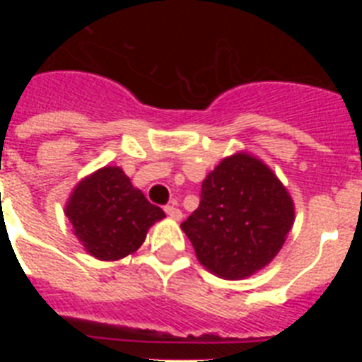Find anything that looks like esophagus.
Wrapping results in <instances>:
<instances>
[{
  "label": "esophagus",
  "mask_w": 362,
  "mask_h": 362,
  "mask_svg": "<svg viewBox=\"0 0 362 362\" xmlns=\"http://www.w3.org/2000/svg\"><path fill=\"white\" fill-rule=\"evenodd\" d=\"M165 212H166V216L172 217V219H175V221H179L181 217H183V212H181L179 209H175L174 204H168V206H165Z\"/></svg>",
  "instance_id": "esophagus-1"
}]
</instances>
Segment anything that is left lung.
Wrapping results in <instances>:
<instances>
[{
    "instance_id": "8db88e82",
    "label": "left lung",
    "mask_w": 362,
    "mask_h": 362,
    "mask_svg": "<svg viewBox=\"0 0 362 362\" xmlns=\"http://www.w3.org/2000/svg\"><path fill=\"white\" fill-rule=\"evenodd\" d=\"M293 221L292 197L270 166L238 152L204 177L199 206L181 228L206 270L235 281L272 263Z\"/></svg>"
}]
</instances>
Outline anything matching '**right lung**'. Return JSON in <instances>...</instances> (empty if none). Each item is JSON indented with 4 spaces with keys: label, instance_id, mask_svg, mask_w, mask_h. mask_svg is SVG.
I'll use <instances>...</instances> for the list:
<instances>
[{
    "label": "right lung",
    "instance_id": "1",
    "mask_svg": "<svg viewBox=\"0 0 362 362\" xmlns=\"http://www.w3.org/2000/svg\"><path fill=\"white\" fill-rule=\"evenodd\" d=\"M65 216L85 252L99 261H117L143 245L165 212L148 203L123 168L103 166L76 185Z\"/></svg>",
    "mask_w": 362,
    "mask_h": 362
}]
</instances>
